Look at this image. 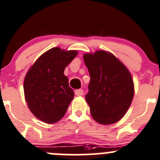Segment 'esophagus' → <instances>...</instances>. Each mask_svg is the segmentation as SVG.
<instances>
[{"mask_svg":"<svg viewBox=\"0 0 160 160\" xmlns=\"http://www.w3.org/2000/svg\"><path fill=\"white\" fill-rule=\"evenodd\" d=\"M75 93L76 96H82V95L84 94V91L82 89H76L75 91Z\"/></svg>","mask_w":160,"mask_h":160,"instance_id":"esophagus-1","label":"esophagus"}]
</instances>
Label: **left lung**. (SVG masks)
I'll return each instance as SVG.
<instances>
[{"label": "left lung", "instance_id": "1", "mask_svg": "<svg viewBox=\"0 0 160 160\" xmlns=\"http://www.w3.org/2000/svg\"><path fill=\"white\" fill-rule=\"evenodd\" d=\"M83 59L90 75L85 100L93 119L102 124L118 122L125 115L133 99L132 75L110 52L85 53Z\"/></svg>", "mask_w": 160, "mask_h": 160}]
</instances>
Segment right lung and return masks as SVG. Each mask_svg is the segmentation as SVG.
Returning a JSON list of instances; mask_svg holds the SVG:
<instances>
[{"mask_svg":"<svg viewBox=\"0 0 160 160\" xmlns=\"http://www.w3.org/2000/svg\"><path fill=\"white\" fill-rule=\"evenodd\" d=\"M77 54L76 50L54 47L41 55L27 72L25 98L32 113L42 122L60 121L73 99L74 91L64 72Z\"/></svg>","mask_w":160,"mask_h":160,"instance_id":"add662e5","label":"right lung"}]
</instances>
